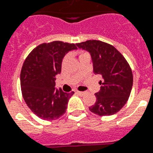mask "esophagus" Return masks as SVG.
Listing matches in <instances>:
<instances>
[{
    "label": "esophagus",
    "instance_id": "obj_1",
    "mask_svg": "<svg viewBox=\"0 0 153 153\" xmlns=\"http://www.w3.org/2000/svg\"><path fill=\"white\" fill-rule=\"evenodd\" d=\"M76 94L81 95V96H84L85 94V92H81V91H76Z\"/></svg>",
    "mask_w": 153,
    "mask_h": 153
}]
</instances>
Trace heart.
<instances>
[{"label":"heart","instance_id":"obj_1","mask_svg":"<svg viewBox=\"0 0 153 153\" xmlns=\"http://www.w3.org/2000/svg\"><path fill=\"white\" fill-rule=\"evenodd\" d=\"M85 54H86V52H83V51H81V52H80V53H79V55H80V56H83V55H85ZM66 59H67V57H65V58H64V61H65V60H66Z\"/></svg>","mask_w":153,"mask_h":153}]
</instances>
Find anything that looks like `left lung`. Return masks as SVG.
<instances>
[{"instance_id":"obj_1","label":"left lung","mask_w":153,"mask_h":153,"mask_svg":"<svg viewBox=\"0 0 153 153\" xmlns=\"http://www.w3.org/2000/svg\"><path fill=\"white\" fill-rule=\"evenodd\" d=\"M78 48L89 52L94 73L100 74L101 89L95 94L96 102L89 111L100 116L112 115L124 106L132 89L133 75L123 56L114 47L98 40L76 43Z\"/></svg>"}]
</instances>
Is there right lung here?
<instances>
[{
  "instance_id": "add662e5",
  "label": "right lung",
  "mask_w": 153,
  "mask_h": 153,
  "mask_svg": "<svg viewBox=\"0 0 153 153\" xmlns=\"http://www.w3.org/2000/svg\"><path fill=\"white\" fill-rule=\"evenodd\" d=\"M76 44L61 41L42 43L34 48L24 62L21 71V89L26 105L44 120H55L67 110L74 92L57 89L56 75L61 72L64 56L76 50Z\"/></svg>"
}]
</instances>
